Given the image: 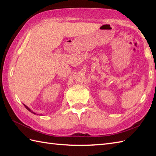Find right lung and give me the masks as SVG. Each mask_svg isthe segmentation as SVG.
Masks as SVG:
<instances>
[{
    "label": "right lung",
    "instance_id": "right-lung-1",
    "mask_svg": "<svg viewBox=\"0 0 156 156\" xmlns=\"http://www.w3.org/2000/svg\"><path fill=\"white\" fill-rule=\"evenodd\" d=\"M23 105H24V104H23ZM24 106H25V107L26 108H27V110L29 111H30L31 112H32V113H34V114H35V112H33L31 110V109L30 108H29L28 107H27V106H26L25 105H24Z\"/></svg>",
    "mask_w": 156,
    "mask_h": 156
}]
</instances>
